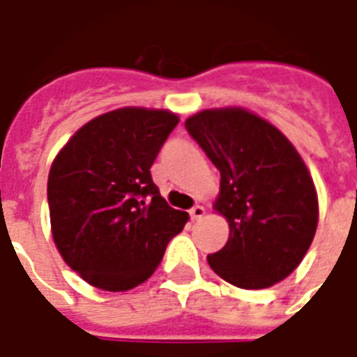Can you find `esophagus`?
<instances>
[{"mask_svg":"<svg viewBox=\"0 0 357 357\" xmlns=\"http://www.w3.org/2000/svg\"><path fill=\"white\" fill-rule=\"evenodd\" d=\"M204 206H201V204H197V206H193V208L189 210V216H191V220H201L202 216H204Z\"/></svg>","mask_w":357,"mask_h":357,"instance_id":"34e87169","label":"esophagus"}]
</instances>
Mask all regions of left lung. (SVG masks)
<instances>
[{"instance_id": "left-lung-1", "label": "left lung", "mask_w": 357, "mask_h": 357, "mask_svg": "<svg viewBox=\"0 0 357 357\" xmlns=\"http://www.w3.org/2000/svg\"><path fill=\"white\" fill-rule=\"evenodd\" d=\"M185 128L220 170L214 208L229 239L210 268L241 289H266L298 268L317 227L306 164L275 126L245 109L202 110Z\"/></svg>"}]
</instances>
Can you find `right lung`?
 <instances>
[{"label": "right lung", "instance_id": "obj_1", "mask_svg": "<svg viewBox=\"0 0 357 357\" xmlns=\"http://www.w3.org/2000/svg\"><path fill=\"white\" fill-rule=\"evenodd\" d=\"M179 118L126 107L82 126L53 160L47 179L51 231L59 252L84 281L130 291L155 273L187 222L151 178Z\"/></svg>", "mask_w": 357, "mask_h": 357}]
</instances>
